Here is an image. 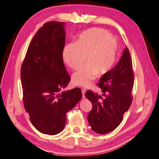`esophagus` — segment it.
Returning a JSON list of instances; mask_svg holds the SVG:
<instances>
[{
	"label": "esophagus",
	"mask_w": 159,
	"mask_h": 159,
	"mask_svg": "<svg viewBox=\"0 0 159 159\" xmlns=\"http://www.w3.org/2000/svg\"><path fill=\"white\" fill-rule=\"evenodd\" d=\"M81 91H82V95H83V98H85V93L86 91V90L84 89H81Z\"/></svg>",
	"instance_id": "1"
}]
</instances>
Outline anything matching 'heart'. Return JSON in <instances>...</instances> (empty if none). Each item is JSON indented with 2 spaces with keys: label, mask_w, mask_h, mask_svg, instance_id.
Masks as SVG:
<instances>
[{
  "label": "heart",
  "mask_w": 159,
  "mask_h": 159,
  "mask_svg": "<svg viewBox=\"0 0 159 159\" xmlns=\"http://www.w3.org/2000/svg\"><path fill=\"white\" fill-rule=\"evenodd\" d=\"M117 42L109 35L107 30L90 28L82 32L75 42L65 46L63 51L64 62L73 69H76L72 75V82L75 85L87 87L99 74H104L114 64L117 52Z\"/></svg>",
  "instance_id": "heart-1"
}]
</instances>
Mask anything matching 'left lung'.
Returning <instances> with one entry per match:
<instances>
[{
  "label": "left lung",
  "instance_id": "left-lung-1",
  "mask_svg": "<svg viewBox=\"0 0 159 159\" xmlns=\"http://www.w3.org/2000/svg\"><path fill=\"white\" fill-rule=\"evenodd\" d=\"M134 80L131 55L126 48L117 64L103 74L98 84L105 98L92 90L85 93V96L93 104V109L88 116L93 131L98 134H107L122 122L123 115L132 102Z\"/></svg>",
  "mask_w": 159,
  "mask_h": 159
}]
</instances>
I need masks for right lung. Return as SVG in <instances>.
Returning a JSON list of instances; mask_svg holds the SVG:
<instances>
[{"label": "right lung", "mask_w": 159, "mask_h": 159, "mask_svg": "<svg viewBox=\"0 0 159 159\" xmlns=\"http://www.w3.org/2000/svg\"><path fill=\"white\" fill-rule=\"evenodd\" d=\"M64 22H47L29 44L21 66L25 111L36 129L55 135L64 129L66 113L81 99L79 88L59 93L70 80L63 61Z\"/></svg>", "instance_id": "obj_1"}]
</instances>
